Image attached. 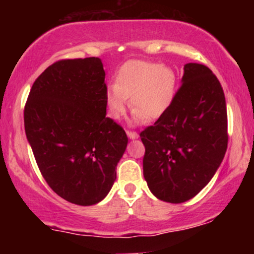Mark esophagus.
I'll list each match as a JSON object with an SVG mask.
<instances>
[{
    "mask_svg": "<svg viewBox=\"0 0 254 254\" xmlns=\"http://www.w3.org/2000/svg\"><path fill=\"white\" fill-rule=\"evenodd\" d=\"M127 135L130 139H136V138H138V137H139L138 133L135 132V131H129V130L127 131Z\"/></svg>",
    "mask_w": 254,
    "mask_h": 254,
    "instance_id": "34e87169",
    "label": "esophagus"
}]
</instances>
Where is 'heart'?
I'll return each mask as SVG.
<instances>
[{
	"label": "heart",
	"mask_w": 254,
	"mask_h": 254,
	"mask_svg": "<svg viewBox=\"0 0 254 254\" xmlns=\"http://www.w3.org/2000/svg\"><path fill=\"white\" fill-rule=\"evenodd\" d=\"M177 72L173 68L145 61H130L119 69L115 86L106 89L110 116L119 119L127 106L132 110L131 123L155 121L173 104L177 93Z\"/></svg>",
	"instance_id": "b5f03b06"
}]
</instances>
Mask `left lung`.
Returning a JSON list of instances; mask_svg holds the SVG:
<instances>
[{
  "label": "left lung",
  "instance_id": "obj_1",
  "mask_svg": "<svg viewBox=\"0 0 254 254\" xmlns=\"http://www.w3.org/2000/svg\"><path fill=\"white\" fill-rule=\"evenodd\" d=\"M139 136L145 147L143 176L156 198L183 203L205 188L228 143L226 99L210 69L185 64L173 104Z\"/></svg>",
  "mask_w": 254,
  "mask_h": 254
}]
</instances>
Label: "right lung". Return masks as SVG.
I'll return each instance as SVG.
<instances>
[{
  "mask_svg": "<svg viewBox=\"0 0 254 254\" xmlns=\"http://www.w3.org/2000/svg\"><path fill=\"white\" fill-rule=\"evenodd\" d=\"M106 84L98 57L64 60L42 72L25 106V131L44 179L60 197L93 205L109 194L127 145L106 117Z\"/></svg>",
  "mask_w": 254,
  "mask_h": 254,
  "instance_id": "add662e5",
  "label": "right lung"
}]
</instances>
